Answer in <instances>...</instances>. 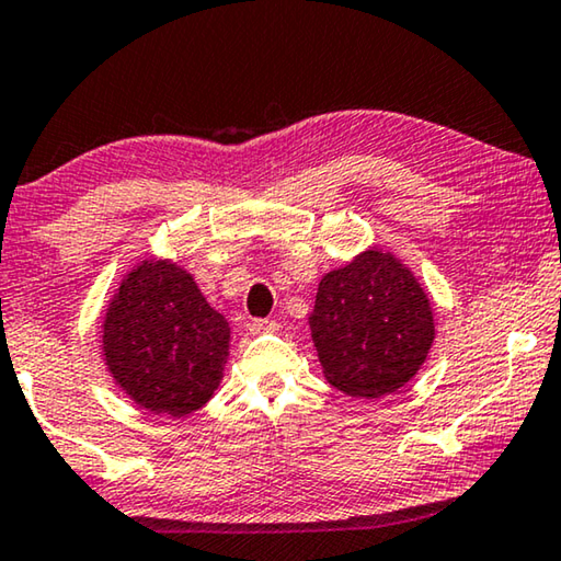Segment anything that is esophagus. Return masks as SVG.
Masks as SVG:
<instances>
[{
	"label": "esophagus",
	"instance_id": "1",
	"mask_svg": "<svg viewBox=\"0 0 561 561\" xmlns=\"http://www.w3.org/2000/svg\"><path fill=\"white\" fill-rule=\"evenodd\" d=\"M279 324L272 322V319H254L252 324H249V332L252 334H264V332H277Z\"/></svg>",
	"mask_w": 561,
	"mask_h": 561
}]
</instances>
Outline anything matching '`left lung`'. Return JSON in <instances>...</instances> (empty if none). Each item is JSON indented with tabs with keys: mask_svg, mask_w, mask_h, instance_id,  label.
Segmentation results:
<instances>
[{
	"mask_svg": "<svg viewBox=\"0 0 561 561\" xmlns=\"http://www.w3.org/2000/svg\"><path fill=\"white\" fill-rule=\"evenodd\" d=\"M309 329L329 385L379 399L422 369L434 342V309L414 272L371 244L319 279Z\"/></svg>",
	"mask_w": 561,
	"mask_h": 561,
	"instance_id": "1",
	"label": "left lung"
}]
</instances>
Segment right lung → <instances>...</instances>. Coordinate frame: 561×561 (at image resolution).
<instances>
[{"instance_id": "right-lung-1", "label": "right lung", "mask_w": 561, "mask_h": 561, "mask_svg": "<svg viewBox=\"0 0 561 561\" xmlns=\"http://www.w3.org/2000/svg\"><path fill=\"white\" fill-rule=\"evenodd\" d=\"M100 340L106 371L131 402L186 416L219 389L232 327L182 264L149 256L119 279Z\"/></svg>"}]
</instances>
